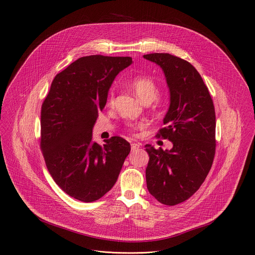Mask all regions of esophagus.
Listing matches in <instances>:
<instances>
[{
  "label": "esophagus",
  "mask_w": 255,
  "mask_h": 255,
  "mask_svg": "<svg viewBox=\"0 0 255 255\" xmlns=\"http://www.w3.org/2000/svg\"><path fill=\"white\" fill-rule=\"evenodd\" d=\"M140 147V143H131V149L135 150Z\"/></svg>",
  "instance_id": "obj_1"
}]
</instances>
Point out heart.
<instances>
[{
    "label": "heart",
    "mask_w": 255,
    "mask_h": 255,
    "mask_svg": "<svg viewBox=\"0 0 255 255\" xmlns=\"http://www.w3.org/2000/svg\"><path fill=\"white\" fill-rule=\"evenodd\" d=\"M130 86L133 89L142 103L147 100H155L159 94V88L155 81L145 77V76H137L131 79L130 81ZM113 99V92H111L110 101Z\"/></svg>",
    "instance_id": "obj_1"
}]
</instances>
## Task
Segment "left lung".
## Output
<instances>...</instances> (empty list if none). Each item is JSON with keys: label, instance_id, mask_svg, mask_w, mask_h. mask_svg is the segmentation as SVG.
Segmentation results:
<instances>
[{"label": "left lung", "instance_id": "1", "mask_svg": "<svg viewBox=\"0 0 255 255\" xmlns=\"http://www.w3.org/2000/svg\"><path fill=\"white\" fill-rule=\"evenodd\" d=\"M143 58L164 72L170 94L165 127L158 137L173 147L156 149L145 144L149 156L145 169L149 194L164 205L174 206L191 198L204 182L215 155V111L208 88L195 67L168 53Z\"/></svg>", "mask_w": 255, "mask_h": 255}]
</instances>
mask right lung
Here are the masks:
<instances>
[{
	"mask_svg": "<svg viewBox=\"0 0 255 255\" xmlns=\"http://www.w3.org/2000/svg\"><path fill=\"white\" fill-rule=\"evenodd\" d=\"M131 63V57H81L55 76L42 105L41 148L48 171L79 201L105 196L130 152V143L119 136L98 144L92 130L115 78Z\"/></svg>",
	"mask_w": 255,
	"mask_h": 255,
	"instance_id": "add662e5",
	"label": "right lung"
}]
</instances>
